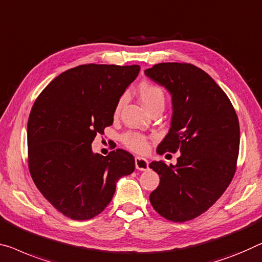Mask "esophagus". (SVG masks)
Listing matches in <instances>:
<instances>
[{"instance_id":"1","label":"esophagus","mask_w":262,"mask_h":262,"mask_svg":"<svg viewBox=\"0 0 262 262\" xmlns=\"http://www.w3.org/2000/svg\"><path fill=\"white\" fill-rule=\"evenodd\" d=\"M136 168L139 171H145L148 168V160L143 157H136Z\"/></svg>"}]
</instances>
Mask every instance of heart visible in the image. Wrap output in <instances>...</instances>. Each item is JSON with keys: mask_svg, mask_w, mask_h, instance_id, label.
Segmentation results:
<instances>
[{"mask_svg": "<svg viewBox=\"0 0 262 262\" xmlns=\"http://www.w3.org/2000/svg\"><path fill=\"white\" fill-rule=\"evenodd\" d=\"M138 95L140 102L143 103V105L146 107L147 110H150V108L157 105L164 106L165 95L162 88L158 85L144 82L140 84L138 88ZM124 102H125V97H122L119 99L117 106H116V112H119ZM123 142L128 148H131V150L135 152H139V154H143V152L146 151L148 147L147 139L142 135L136 134V132H128V134H126L123 137Z\"/></svg>", "mask_w": 262, "mask_h": 262, "instance_id": "obj_1", "label": "heart"}]
</instances>
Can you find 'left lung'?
Here are the masks:
<instances>
[{
    "mask_svg": "<svg viewBox=\"0 0 262 262\" xmlns=\"http://www.w3.org/2000/svg\"><path fill=\"white\" fill-rule=\"evenodd\" d=\"M145 75L172 99L170 130L157 152H180L176 165L150 164L160 178L150 201L165 219L184 223L206 212L231 184L239 155V120L223 89L192 64L159 63Z\"/></svg>",
    "mask_w": 262,
    "mask_h": 262,
    "instance_id": "8db88e82",
    "label": "left lung"
}]
</instances>
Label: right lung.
Returning a JSON list of instances; mask_svg holds the SVG:
<instances>
[{"label":"right lung","instance_id":"add662e5","mask_svg":"<svg viewBox=\"0 0 262 262\" xmlns=\"http://www.w3.org/2000/svg\"><path fill=\"white\" fill-rule=\"evenodd\" d=\"M139 66L84 64L51 80L28 120L31 178L56 210L74 220L103 212L116 184L135 171V158L117 148L94 154L97 134L112 125L116 106L139 74Z\"/></svg>","mask_w":262,"mask_h":262}]
</instances>
